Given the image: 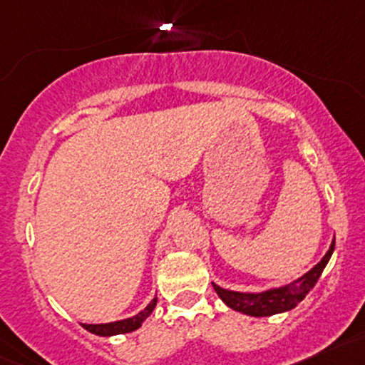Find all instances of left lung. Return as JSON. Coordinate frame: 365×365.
Segmentation results:
<instances>
[{
	"instance_id": "8db88e82",
	"label": "left lung",
	"mask_w": 365,
	"mask_h": 365,
	"mask_svg": "<svg viewBox=\"0 0 365 365\" xmlns=\"http://www.w3.org/2000/svg\"><path fill=\"white\" fill-rule=\"evenodd\" d=\"M332 251H334V241L331 242L329 251L324 255V258L320 259L317 265L312 268V270H308L305 275L296 279L294 282L287 284V286L275 287V289L263 291V293H239V291H228L216 286L215 282L213 287L216 294L222 298V302L235 312L251 315V317H270V315L282 314V312L293 310V308L310 293V289L317 284L320 274H322L327 262H329Z\"/></svg>"
}]
</instances>
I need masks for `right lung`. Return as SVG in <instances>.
I'll return each instance as SVG.
<instances>
[{"label": "right lung", "instance_id": "obj_1", "mask_svg": "<svg viewBox=\"0 0 365 365\" xmlns=\"http://www.w3.org/2000/svg\"><path fill=\"white\" fill-rule=\"evenodd\" d=\"M155 303H158V298H154L152 302L143 308L142 312L130 319L124 320H115V322H109V324H81L86 331L93 332L97 336H114V334H124V332H131L135 329H138L142 326V322L145 320L149 315L152 314V310L155 308Z\"/></svg>", "mask_w": 365, "mask_h": 365}]
</instances>
